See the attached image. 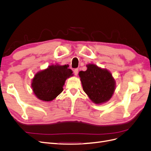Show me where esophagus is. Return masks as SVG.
Masks as SVG:
<instances>
[{
	"label": "esophagus",
	"mask_w": 151,
	"mask_h": 151,
	"mask_svg": "<svg viewBox=\"0 0 151 151\" xmlns=\"http://www.w3.org/2000/svg\"><path fill=\"white\" fill-rule=\"evenodd\" d=\"M78 72H79L78 68H75V69L74 70V74H75L76 76H77V74H78Z\"/></svg>",
	"instance_id": "1"
}]
</instances>
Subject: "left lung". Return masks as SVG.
Segmentation results:
<instances>
[{"mask_svg": "<svg viewBox=\"0 0 151 151\" xmlns=\"http://www.w3.org/2000/svg\"><path fill=\"white\" fill-rule=\"evenodd\" d=\"M88 69L79 72L84 92L96 104L108 101L115 88V82L111 74L97 65L89 64Z\"/></svg>", "mask_w": 151, "mask_h": 151, "instance_id": "left-lung-1", "label": "left lung"}]
</instances>
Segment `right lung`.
<instances>
[{
    "label": "right lung",
    "mask_w": 151,
    "mask_h": 151,
    "mask_svg": "<svg viewBox=\"0 0 151 151\" xmlns=\"http://www.w3.org/2000/svg\"><path fill=\"white\" fill-rule=\"evenodd\" d=\"M68 65H51L37 73L32 82V88L38 99L44 101H52L63 91L65 80L72 76Z\"/></svg>",
    "instance_id": "1"
}]
</instances>
